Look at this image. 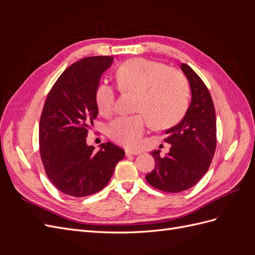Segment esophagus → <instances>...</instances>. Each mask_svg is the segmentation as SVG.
Returning a JSON list of instances; mask_svg holds the SVG:
<instances>
[{
	"instance_id": "34e87169",
	"label": "esophagus",
	"mask_w": 255,
	"mask_h": 255,
	"mask_svg": "<svg viewBox=\"0 0 255 255\" xmlns=\"http://www.w3.org/2000/svg\"><path fill=\"white\" fill-rule=\"evenodd\" d=\"M140 152L139 151H132V150H126V155L129 156V155H138Z\"/></svg>"
}]
</instances>
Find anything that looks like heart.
Returning <instances> with one entry per match:
<instances>
[{
	"label": "heart",
	"instance_id": "heart-1",
	"mask_svg": "<svg viewBox=\"0 0 255 255\" xmlns=\"http://www.w3.org/2000/svg\"><path fill=\"white\" fill-rule=\"evenodd\" d=\"M121 91L134 92V116H122L113 120L107 133L113 140L130 149L138 148L150 126L164 128L179 120L187 106L188 86L185 76L174 68L148 58L136 57L122 63L116 71ZM116 91L109 83H100L95 92L99 112L112 114Z\"/></svg>",
	"mask_w": 255,
	"mask_h": 255
}]
</instances>
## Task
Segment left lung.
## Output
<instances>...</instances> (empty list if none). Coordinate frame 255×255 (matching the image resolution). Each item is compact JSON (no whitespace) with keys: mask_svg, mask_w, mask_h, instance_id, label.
I'll return each instance as SVG.
<instances>
[{"mask_svg":"<svg viewBox=\"0 0 255 255\" xmlns=\"http://www.w3.org/2000/svg\"><path fill=\"white\" fill-rule=\"evenodd\" d=\"M190 85L191 101L184 118L166 130L165 141L171 144L165 157L159 150L151 152L155 169L145 175L151 186L166 192H181L202 179L216 150V114L210 91L200 76L186 65H181Z\"/></svg>","mask_w":255,"mask_h":255,"instance_id":"1","label":"left lung"}]
</instances>
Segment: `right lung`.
<instances>
[{"label": "right lung", "instance_id": "add662e5", "mask_svg": "<svg viewBox=\"0 0 255 255\" xmlns=\"http://www.w3.org/2000/svg\"><path fill=\"white\" fill-rule=\"evenodd\" d=\"M113 56L85 57L68 67L53 85L39 122V149L50 181L72 197L102 190L115 167L126 155L112 142L98 152L86 143L88 129L98 117L95 92Z\"/></svg>", "mask_w": 255, "mask_h": 255}]
</instances>
